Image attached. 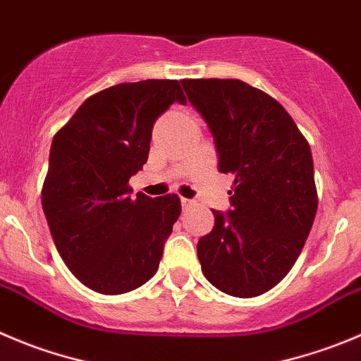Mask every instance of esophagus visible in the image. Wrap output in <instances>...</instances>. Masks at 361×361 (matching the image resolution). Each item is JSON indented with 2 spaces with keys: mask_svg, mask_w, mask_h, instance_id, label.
Instances as JSON below:
<instances>
[{
  "mask_svg": "<svg viewBox=\"0 0 361 361\" xmlns=\"http://www.w3.org/2000/svg\"><path fill=\"white\" fill-rule=\"evenodd\" d=\"M180 204H183V209H190L193 205V200H190V198H180Z\"/></svg>",
  "mask_w": 361,
  "mask_h": 361,
  "instance_id": "esophagus-1",
  "label": "esophagus"
}]
</instances>
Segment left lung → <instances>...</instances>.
Listing matches in <instances>:
<instances>
[{
    "instance_id": "1",
    "label": "left lung",
    "mask_w": 361,
    "mask_h": 361,
    "mask_svg": "<svg viewBox=\"0 0 361 361\" xmlns=\"http://www.w3.org/2000/svg\"><path fill=\"white\" fill-rule=\"evenodd\" d=\"M214 136L219 171L234 173L232 211L197 245L216 289L255 298L293 269L314 225L317 188L310 145L283 106L239 80H183Z\"/></svg>"
}]
</instances>
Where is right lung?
<instances>
[{
  "instance_id": "add662e5",
  "label": "right lung",
  "mask_w": 361,
  "mask_h": 361,
  "mask_svg": "<svg viewBox=\"0 0 361 361\" xmlns=\"http://www.w3.org/2000/svg\"><path fill=\"white\" fill-rule=\"evenodd\" d=\"M186 104L177 80L120 83L90 95L54 135L42 209L65 266L106 296L129 293L156 274L180 198H131L152 127L171 102Z\"/></svg>"
}]
</instances>
